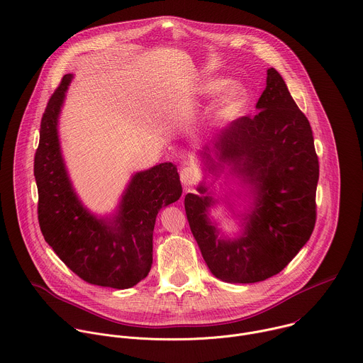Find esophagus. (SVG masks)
Wrapping results in <instances>:
<instances>
[{
  "mask_svg": "<svg viewBox=\"0 0 363 363\" xmlns=\"http://www.w3.org/2000/svg\"><path fill=\"white\" fill-rule=\"evenodd\" d=\"M180 180L184 186H191L199 180V174L193 167H183L180 170Z\"/></svg>",
  "mask_w": 363,
  "mask_h": 363,
  "instance_id": "esophagus-1",
  "label": "esophagus"
}]
</instances>
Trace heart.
<instances>
[{
    "mask_svg": "<svg viewBox=\"0 0 363 363\" xmlns=\"http://www.w3.org/2000/svg\"><path fill=\"white\" fill-rule=\"evenodd\" d=\"M225 86V80L213 79L204 82L199 87V94L211 96L219 91ZM246 99V89L243 84L238 82H230L225 86L222 93L214 100L210 113L207 116V124L210 127L219 125L228 120H230L243 106Z\"/></svg>",
    "mask_w": 363,
    "mask_h": 363,
    "instance_id": "obj_1",
    "label": "heart"
}]
</instances>
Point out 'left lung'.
<instances>
[{
  "instance_id": "1",
  "label": "left lung",
  "mask_w": 363,
  "mask_h": 363,
  "mask_svg": "<svg viewBox=\"0 0 363 363\" xmlns=\"http://www.w3.org/2000/svg\"><path fill=\"white\" fill-rule=\"evenodd\" d=\"M256 108V116L232 121L199 152L204 173L215 179L203 180L197 194L184 197L207 267L228 283H256L277 274L311 239L316 222L319 162L312 128L274 68L267 69ZM222 174L244 189L235 195L248 199L238 213L225 201L241 222L233 238L209 219V210L218 203L213 183Z\"/></svg>"
}]
</instances>
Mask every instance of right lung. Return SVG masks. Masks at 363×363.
Segmentation results:
<instances>
[{"label": "right lung", "mask_w": 363, "mask_h": 363, "mask_svg": "<svg viewBox=\"0 0 363 363\" xmlns=\"http://www.w3.org/2000/svg\"><path fill=\"white\" fill-rule=\"evenodd\" d=\"M71 80L72 74L62 77L41 118L34 157L40 229L55 255L83 280L128 289L152 269L156 217L180 199V177L173 163L156 164L131 176L111 214L89 210L72 187L58 138V117Z\"/></svg>", "instance_id": "obj_1"}]
</instances>
